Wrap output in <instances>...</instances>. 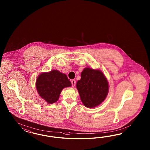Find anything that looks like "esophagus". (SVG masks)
Returning a JSON list of instances; mask_svg holds the SVG:
<instances>
[{
  "label": "esophagus",
  "instance_id": "obj_1",
  "mask_svg": "<svg viewBox=\"0 0 150 150\" xmlns=\"http://www.w3.org/2000/svg\"><path fill=\"white\" fill-rule=\"evenodd\" d=\"M71 85H72V86L74 87L75 86V84H76V81L74 80H71Z\"/></svg>",
  "mask_w": 150,
  "mask_h": 150
}]
</instances>
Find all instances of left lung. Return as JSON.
Masks as SVG:
<instances>
[{
    "mask_svg": "<svg viewBox=\"0 0 150 150\" xmlns=\"http://www.w3.org/2000/svg\"><path fill=\"white\" fill-rule=\"evenodd\" d=\"M76 87L82 103L94 108L102 103L108 93V82L100 70L86 68L82 71Z\"/></svg>",
    "mask_w": 150,
    "mask_h": 150,
    "instance_id": "left-lung-1",
    "label": "left lung"
}]
</instances>
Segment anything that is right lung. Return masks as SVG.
Masks as SVG:
<instances>
[{
	"label": "right lung",
	"mask_w": 150,
	"mask_h": 150,
	"mask_svg": "<svg viewBox=\"0 0 150 150\" xmlns=\"http://www.w3.org/2000/svg\"><path fill=\"white\" fill-rule=\"evenodd\" d=\"M71 86L67 76L57 70L41 74L37 79L36 87L38 95L50 104L56 102L64 88Z\"/></svg>",
	"instance_id": "add662e5"
}]
</instances>
